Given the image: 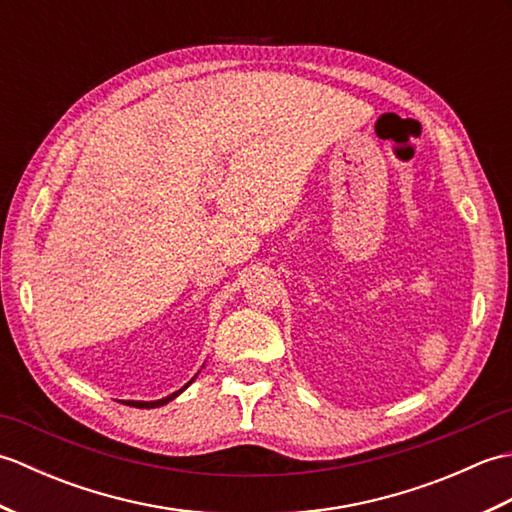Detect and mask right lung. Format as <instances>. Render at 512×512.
Listing matches in <instances>:
<instances>
[{
  "instance_id": "right-lung-1",
  "label": "right lung",
  "mask_w": 512,
  "mask_h": 512,
  "mask_svg": "<svg viewBox=\"0 0 512 512\" xmlns=\"http://www.w3.org/2000/svg\"><path fill=\"white\" fill-rule=\"evenodd\" d=\"M195 380V376L189 380L187 385H184L182 389H178V391H173V394H169L167 398H160V400H125V405H132V407H138V409H154V407H162V405H167L169 400H173L176 396H180L184 389H187L191 383Z\"/></svg>"
}]
</instances>
